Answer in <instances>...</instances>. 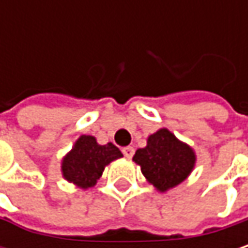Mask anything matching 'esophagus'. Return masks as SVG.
I'll list each match as a JSON object with an SVG mask.
<instances>
[{"instance_id":"34e87169","label":"esophagus","mask_w":248,"mask_h":248,"mask_svg":"<svg viewBox=\"0 0 248 248\" xmlns=\"http://www.w3.org/2000/svg\"><path fill=\"white\" fill-rule=\"evenodd\" d=\"M122 152H124V155L127 159H130V158L133 156V154H135V149H133L132 146H126V148L122 149Z\"/></svg>"}]
</instances>
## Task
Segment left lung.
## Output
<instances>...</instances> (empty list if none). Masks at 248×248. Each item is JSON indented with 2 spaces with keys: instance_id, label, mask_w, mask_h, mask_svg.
<instances>
[{
  "instance_id": "8db88e82",
  "label": "left lung",
  "mask_w": 248,
  "mask_h": 248,
  "mask_svg": "<svg viewBox=\"0 0 248 248\" xmlns=\"http://www.w3.org/2000/svg\"><path fill=\"white\" fill-rule=\"evenodd\" d=\"M140 167L146 181L159 192H167L184 182L195 168L194 148L179 140L167 127L158 129L146 139L132 159Z\"/></svg>"
}]
</instances>
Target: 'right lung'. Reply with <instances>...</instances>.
Here are the masks:
<instances>
[{
  "label": "right lung",
  "instance_id": "add662e5",
  "mask_svg": "<svg viewBox=\"0 0 248 248\" xmlns=\"http://www.w3.org/2000/svg\"><path fill=\"white\" fill-rule=\"evenodd\" d=\"M122 156L119 148L112 142L100 145L94 136L81 135L62 159V175L77 188L89 189L97 184V179L110 162Z\"/></svg>",
  "mask_w": 248,
  "mask_h": 248
}]
</instances>
